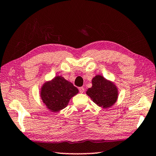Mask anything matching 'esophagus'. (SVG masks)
<instances>
[{
	"label": "esophagus",
	"mask_w": 156,
	"mask_h": 156,
	"mask_svg": "<svg viewBox=\"0 0 156 156\" xmlns=\"http://www.w3.org/2000/svg\"><path fill=\"white\" fill-rule=\"evenodd\" d=\"M84 91V89L83 87H79V91H80V93L83 94Z\"/></svg>",
	"instance_id": "34e87169"
}]
</instances>
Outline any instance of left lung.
Here are the masks:
<instances>
[{
    "label": "left lung",
    "instance_id": "obj_1",
    "mask_svg": "<svg viewBox=\"0 0 156 156\" xmlns=\"http://www.w3.org/2000/svg\"><path fill=\"white\" fill-rule=\"evenodd\" d=\"M92 87L86 91L94 103L103 109L112 107L117 101L118 89L112 80L98 74L92 78Z\"/></svg>",
    "mask_w": 156,
    "mask_h": 156
}]
</instances>
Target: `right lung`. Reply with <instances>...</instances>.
<instances>
[{
	"label": "right lung",
	"mask_w": 156,
	"mask_h": 156,
	"mask_svg": "<svg viewBox=\"0 0 156 156\" xmlns=\"http://www.w3.org/2000/svg\"><path fill=\"white\" fill-rule=\"evenodd\" d=\"M78 91L71 82L62 76H56L43 83L41 88L40 96L47 109L57 113L65 109L71 98Z\"/></svg>",
	"instance_id": "right-lung-1"
}]
</instances>
